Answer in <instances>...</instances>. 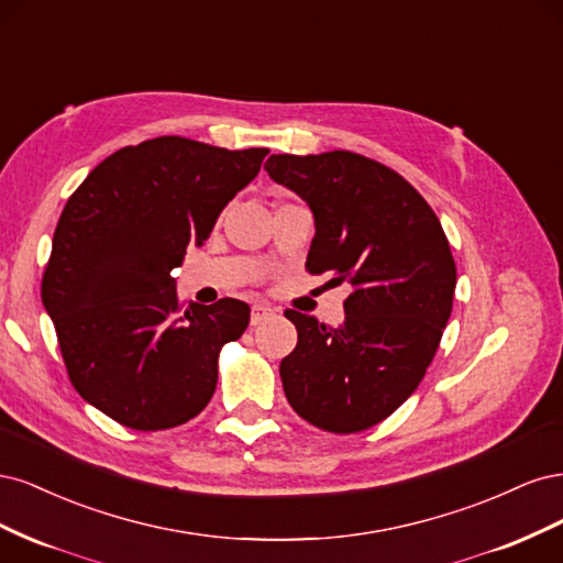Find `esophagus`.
<instances>
[{
    "label": "esophagus",
    "mask_w": 563,
    "mask_h": 563,
    "mask_svg": "<svg viewBox=\"0 0 563 563\" xmlns=\"http://www.w3.org/2000/svg\"><path fill=\"white\" fill-rule=\"evenodd\" d=\"M272 314H275V312H272V310L267 308V305H253V310H251V327H258V323H263V321L269 319Z\"/></svg>",
    "instance_id": "obj_1"
}]
</instances>
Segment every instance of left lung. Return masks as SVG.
<instances>
[{
  "label": "left lung",
  "mask_w": 563,
  "mask_h": 563,
  "mask_svg": "<svg viewBox=\"0 0 563 563\" xmlns=\"http://www.w3.org/2000/svg\"><path fill=\"white\" fill-rule=\"evenodd\" d=\"M265 172L314 213L310 275L352 286L335 329L284 312L298 329L279 366L286 399L319 430H368L413 395L446 329L455 261L444 228L411 183L356 152L272 155Z\"/></svg>",
  "instance_id": "1"
}]
</instances>
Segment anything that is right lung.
Wrapping results in <instances>:
<instances>
[{"label": "right lung", "instance_id": "obj_1", "mask_svg": "<svg viewBox=\"0 0 563 563\" xmlns=\"http://www.w3.org/2000/svg\"><path fill=\"white\" fill-rule=\"evenodd\" d=\"M267 152L162 135L117 150L67 199L42 302L70 383L124 428H178L211 401L218 354L251 310L234 298L183 308L172 269L207 242Z\"/></svg>", "mask_w": 563, "mask_h": 563}]
</instances>
